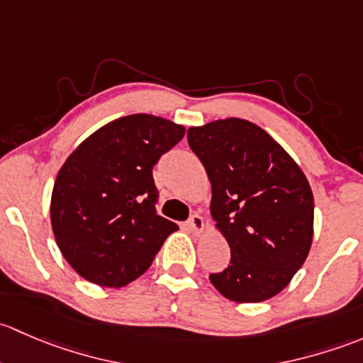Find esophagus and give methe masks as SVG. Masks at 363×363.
<instances>
[{
	"mask_svg": "<svg viewBox=\"0 0 363 363\" xmlns=\"http://www.w3.org/2000/svg\"><path fill=\"white\" fill-rule=\"evenodd\" d=\"M186 227H189L196 236H201V234L204 233V218L196 213V215L190 216V220L186 222Z\"/></svg>",
	"mask_w": 363,
	"mask_h": 363,
	"instance_id": "34e87169",
	"label": "esophagus"
}]
</instances>
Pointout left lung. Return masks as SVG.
<instances>
[{"label": "left lung", "instance_id": "obj_1", "mask_svg": "<svg viewBox=\"0 0 363 363\" xmlns=\"http://www.w3.org/2000/svg\"><path fill=\"white\" fill-rule=\"evenodd\" d=\"M211 183V216L230 246V265L209 274L241 304L274 297L292 281L313 242L315 199L285 148L257 124L223 118L186 133Z\"/></svg>", "mask_w": 363, "mask_h": 363}]
</instances>
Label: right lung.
<instances>
[{"label": "right lung", "mask_w": 363, "mask_h": 363, "mask_svg": "<svg viewBox=\"0 0 363 363\" xmlns=\"http://www.w3.org/2000/svg\"><path fill=\"white\" fill-rule=\"evenodd\" d=\"M185 127L147 113L99 127L65 160L50 199L62 257L87 281L121 289L140 278L178 225L155 213L152 167Z\"/></svg>", "instance_id": "add662e5"}]
</instances>
